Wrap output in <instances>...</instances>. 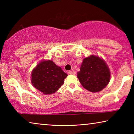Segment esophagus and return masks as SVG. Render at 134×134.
Instances as JSON below:
<instances>
[{
  "label": "esophagus",
  "instance_id": "obj_1",
  "mask_svg": "<svg viewBox=\"0 0 134 134\" xmlns=\"http://www.w3.org/2000/svg\"><path fill=\"white\" fill-rule=\"evenodd\" d=\"M69 74H76V72L74 71H69Z\"/></svg>",
  "mask_w": 134,
  "mask_h": 134
}]
</instances>
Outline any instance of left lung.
Instances as JSON below:
<instances>
[{"label": "left lung", "instance_id": "1", "mask_svg": "<svg viewBox=\"0 0 134 134\" xmlns=\"http://www.w3.org/2000/svg\"><path fill=\"white\" fill-rule=\"evenodd\" d=\"M77 77L85 89L91 92L102 90L110 81V72L107 64L99 57L85 58Z\"/></svg>", "mask_w": 134, "mask_h": 134}]
</instances>
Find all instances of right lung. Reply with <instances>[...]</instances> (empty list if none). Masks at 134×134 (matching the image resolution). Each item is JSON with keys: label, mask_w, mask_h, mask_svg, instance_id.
<instances>
[{"label": "right lung", "mask_w": 134, "mask_h": 134, "mask_svg": "<svg viewBox=\"0 0 134 134\" xmlns=\"http://www.w3.org/2000/svg\"><path fill=\"white\" fill-rule=\"evenodd\" d=\"M67 74L53 61H42L32 72V84L36 89L45 94L57 91L64 84Z\"/></svg>", "instance_id": "right-lung-1"}]
</instances>
